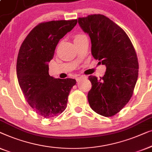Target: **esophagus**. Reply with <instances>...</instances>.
Listing matches in <instances>:
<instances>
[{
  "label": "esophagus",
  "instance_id": "34e87169",
  "mask_svg": "<svg viewBox=\"0 0 152 152\" xmlns=\"http://www.w3.org/2000/svg\"><path fill=\"white\" fill-rule=\"evenodd\" d=\"M85 78V76H78V77H77V78H76V80L77 82H79V81H80L81 79H83V78Z\"/></svg>",
  "mask_w": 152,
  "mask_h": 152
}]
</instances>
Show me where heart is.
<instances>
[{
  "mask_svg": "<svg viewBox=\"0 0 152 152\" xmlns=\"http://www.w3.org/2000/svg\"><path fill=\"white\" fill-rule=\"evenodd\" d=\"M85 34H76L75 36H74V41H76V40L80 39V38H81L82 37H83V36H85Z\"/></svg>",
  "mask_w": 152,
  "mask_h": 152,
  "instance_id": "b5f03b06",
  "label": "heart"
}]
</instances>
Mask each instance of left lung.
<instances>
[{
	"instance_id": "1",
	"label": "left lung",
	"mask_w": 152,
	"mask_h": 152,
	"mask_svg": "<svg viewBox=\"0 0 152 152\" xmlns=\"http://www.w3.org/2000/svg\"><path fill=\"white\" fill-rule=\"evenodd\" d=\"M78 23L90 37L93 57L107 68L100 78L89 76V104L101 116H114L133 94L138 75L136 51L125 31L104 15L78 18Z\"/></svg>"
}]
</instances>
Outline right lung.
Instances as JSON below:
<instances>
[{
	"label": "right lung",
	"mask_w": 152,
	"mask_h": 152,
	"mask_svg": "<svg viewBox=\"0 0 152 152\" xmlns=\"http://www.w3.org/2000/svg\"><path fill=\"white\" fill-rule=\"evenodd\" d=\"M77 19L41 23L29 33L19 50L16 63L18 84L28 104L46 118L61 114L76 80L54 78L49 74L48 63L56 47L76 26Z\"/></svg>",
	"instance_id": "add662e5"
}]
</instances>
